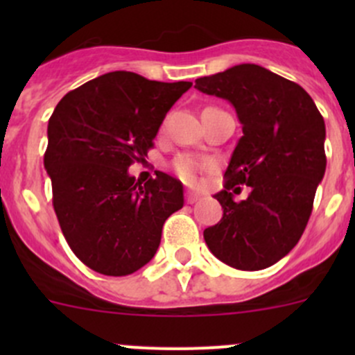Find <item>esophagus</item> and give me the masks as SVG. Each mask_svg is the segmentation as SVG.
<instances>
[{"label":"esophagus","instance_id":"obj_1","mask_svg":"<svg viewBox=\"0 0 355 355\" xmlns=\"http://www.w3.org/2000/svg\"><path fill=\"white\" fill-rule=\"evenodd\" d=\"M199 199H200V196L198 194V192H192V191H187V192H185V200H187V204H194V202H198Z\"/></svg>","mask_w":355,"mask_h":355}]
</instances>
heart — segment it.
<instances>
[{
    "mask_svg": "<svg viewBox=\"0 0 355 355\" xmlns=\"http://www.w3.org/2000/svg\"><path fill=\"white\" fill-rule=\"evenodd\" d=\"M211 163L206 159H199V157L191 155H180L175 157L173 170L185 184H196L199 178V171L209 168Z\"/></svg>",
    "mask_w": 355,
    "mask_h": 355,
    "instance_id": "b5f03b06",
    "label": "heart"
}]
</instances>
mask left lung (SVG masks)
I'll return each mask as SVG.
<instances>
[{
  "instance_id": "left-lung-1",
  "label": "left lung",
  "mask_w": 355,
  "mask_h": 355,
  "mask_svg": "<svg viewBox=\"0 0 355 355\" xmlns=\"http://www.w3.org/2000/svg\"><path fill=\"white\" fill-rule=\"evenodd\" d=\"M204 94L227 99L242 123L225 189L214 199L220 223L204 230L211 252L237 270L257 271L287 256L302 237L327 170V128L313 98L295 82L242 63L196 80ZM239 184L251 194L235 203Z\"/></svg>"
}]
</instances>
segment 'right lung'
I'll list each match as a JSON object with an SVG mask.
<instances>
[{
  "instance_id": "add662e5",
  "label": "right lung",
  "mask_w": 355,
  "mask_h": 355,
  "mask_svg": "<svg viewBox=\"0 0 355 355\" xmlns=\"http://www.w3.org/2000/svg\"><path fill=\"white\" fill-rule=\"evenodd\" d=\"M192 82L149 80L110 71L63 96L48 123L44 168L53 207L75 256L108 277H125L155 257L170 214L184 206V185L157 171L128 173L153 148L171 106Z\"/></svg>"
}]
</instances>
